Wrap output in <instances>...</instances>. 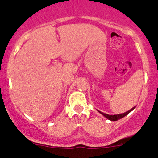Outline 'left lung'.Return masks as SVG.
<instances>
[{"label":"left lung","mask_w":158,"mask_h":158,"mask_svg":"<svg viewBox=\"0 0 158 158\" xmlns=\"http://www.w3.org/2000/svg\"><path fill=\"white\" fill-rule=\"evenodd\" d=\"M134 108H135V107H134ZM134 108H133V109H130V111H128V112H125V113L118 114V115H108V114L103 113V112H100V111H98V112H100V113L102 114V115H104L105 117H106V118H109V120H111V121H117V120L120 119V118H123V117H124V116H126V115H128V114L130 113V112H131L132 110H133V109H134Z\"/></svg>","instance_id":"8db88e82"}]
</instances>
